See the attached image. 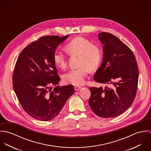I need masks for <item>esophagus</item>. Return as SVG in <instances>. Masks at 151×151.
Masks as SVG:
<instances>
[{
    "label": "esophagus",
    "instance_id": "obj_1",
    "mask_svg": "<svg viewBox=\"0 0 151 151\" xmlns=\"http://www.w3.org/2000/svg\"><path fill=\"white\" fill-rule=\"evenodd\" d=\"M81 87L80 86H74V89L76 90V91H78V90H79L80 89H81Z\"/></svg>",
    "mask_w": 151,
    "mask_h": 151
}]
</instances>
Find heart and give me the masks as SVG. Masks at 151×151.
Returning <instances> with one entry per match:
<instances>
[{
    "label": "heart",
    "mask_w": 151,
    "mask_h": 151,
    "mask_svg": "<svg viewBox=\"0 0 151 151\" xmlns=\"http://www.w3.org/2000/svg\"><path fill=\"white\" fill-rule=\"evenodd\" d=\"M66 51L72 56H79L80 67L72 69L65 73L63 80L65 83L74 86H81L86 82L89 70H96L102 59V51L97 45L82 37H77L65 45ZM53 61L58 67L64 69L67 65V57L60 51H56L53 55Z\"/></svg>",
    "instance_id": "1"
}]
</instances>
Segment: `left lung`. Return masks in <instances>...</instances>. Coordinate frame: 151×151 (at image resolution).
I'll list each match as a JSON object with an SVG mask.
<instances>
[{"label":"left lung","mask_w":151,"mask_h":151,"mask_svg":"<svg viewBox=\"0 0 151 151\" xmlns=\"http://www.w3.org/2000/svg\"><path fill=\"white\" fill-rule=\"evenodd\" d=\"M104 45L103 62L93 80L104 88L90 87L89 105L100 117L117 116L132 104L137 91L138 68L132 50L117 37L109 32L98 35Z\"/></svg>","instance_id":"left-lung-1"}]
</instances>
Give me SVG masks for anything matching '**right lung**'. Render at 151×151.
<instances>
[{
	"mask_svg": "<svg viewBox=\"0 0 151 151\" xmlns=\"http://www.w3.org/2000/svg\"><path fill=\"white\" fill-rule=\"evenodd\" d=\"M68 37H41L22 50L16 63L12 77L14 91L24 110L37 120L46 122L56 117L74 93L72 85L51 88L60 80L53 55Z\"/></svg>",
	"mask_w": 151,
	"mask_h": 151,
	"instance_id": "right-lung-1",
	"label": "right lung"
}]
</instances>
